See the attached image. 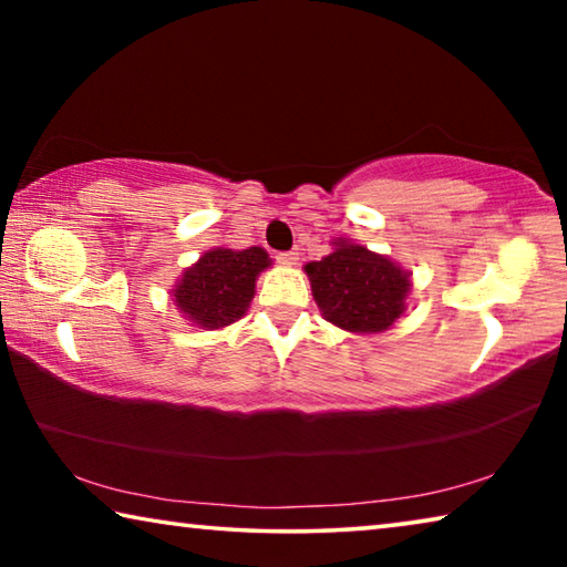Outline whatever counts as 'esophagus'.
<instances>
[{
	"label": "esophagus",
	"mask_w": 567,
	"mask_h": 567,
	"mask_svg": "<svg viewBox=\"0 0 567 567\" xmlns=\"http://www.w3.org/2000/svg\"><path fill=\"white\" fill-rule=\"evenodd\" d=\"M277 260H280L282 265H297V260H300V252H295V249H290V252L277 255Z\"/></svg>",
	"instance_id": "esophagus-1"
}]
</instances>
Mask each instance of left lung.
<instances>
[{
    "instance_id": "obj_1",
    "label": "left lung",
    "mask_w": 567,
    "mask_h": 567,
    "mask_svg": "<svg viewBox=\"0 0 567 567\" xmlns=\"http://www.w3.org/2000/svg\"><path fill=\"white\" fill-rule=\"evenodd\" d=\"M305 272L322 318L344 332H385L408 310L412 272L348 237L332 239V252Z\"/></svg>"
}]
</instances>
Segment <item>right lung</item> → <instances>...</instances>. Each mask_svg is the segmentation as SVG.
<instances>
[{"label":"right lung","instance_id":"right-lung-1","mask_svg":"<svg viewBox=\"0 0 567 567\" xmlns=\"http://www.w3.org/2000/svg\"><path fill=\"white\" fill-rule=\"evenodd\" d=\"M272 265L262 247H215L185 267L172 287V302L179 315L203 330H223L247 312L255 282Z\"/></svg>","mask_w":567,"mask_h":567}]
</instances>
